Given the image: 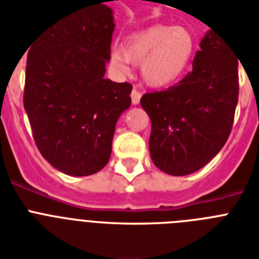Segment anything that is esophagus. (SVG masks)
<instances>
[{"instance_id":"34e87169","label":"esophagus","mask_w":259,"mask_h":259,"mask_svg":"<svg viewBox=\"0 0 259 259\" xmlns=\"http://www.w3.org/2000/svg\"><path fill=\"white\" fill-rule=\"evenodd\" d=\"M140 97H142V94H140L138 90H132L131 92V100H132V104L134 105H138L140 103Z\"/></svg>"}]
</instances>
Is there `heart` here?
Segmentation results:
<instances>
[{
  "label": "heart",
  "mask_w": 259,
  "mask_h": 259,
  "mask_svg": "<svg viewBox=\"0 0 259 259\" xmlns=\"http://www.w3.org/2000/svg\"><path fill=\"white\" fill-rule=\"evenodd\" d=\"M195 41L183 28L151 25L132 33L123 48H113L109 60L121 73L130 63L140 64V76L151 88H164L181 77L191 61Z\"/></svg>",
  "instance_id": "heart-1"
}]
</instances>
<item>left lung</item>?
Listing matches in <instances>:
<instances>
[{
  "label": "left lung",
  "mask_w": 259,
  "mask_h": 259,
  "mask_svg": "<svg viewBox=\"0 0 259 259\" xmlns=\"http://www.w3.org/2000/svg\"><path fill=\"white\" fill-rule=\"evenodd\" d=\"M199 47L182 81L140 99L151 119V159L174 177L195 172L222 150L238 103V59L229 44L208 30Z\"/></svg>",
  "instance_id": "obj_1"
}]
</instances>
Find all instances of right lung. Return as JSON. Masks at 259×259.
<instances>
[{
  "instance_id": "obj_1",
  "label": "right lung",
  "mask_w": 259,
  "mask_h": 259,
  "mask_svg": "<svg viewBox=\"0 0 259 259\" xmlns=\"http://www.w3.org/2000/svg\"><path fill=\"white\" fill-rule=\"evenodd\" d=\"M100 1L72 8L26 48L24 108L44 159L71 177L105 167L132 85L105 78L115 29ZM25 51V52H26Z\"/></svg>"
}]
</instances>
